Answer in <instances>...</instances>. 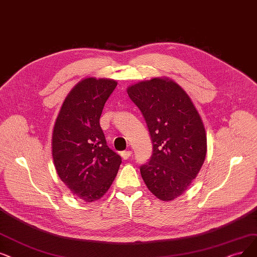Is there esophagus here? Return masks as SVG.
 I'll return each instance as SVG.
<instances>
[{"label": "esophagus", "instance_id": "esophagus-1", "mask_svg": "<svg viewBox=\"0 0 257 257\" xmlns=\"http://www.w3.org/2000/svg\"><path fill=\"white\" fill-rule=\"evenodd\" d=\"M131 156H132V152L131 151H124V152L121 153V157L124 159V160L128 159Z\"/></svg>", "mask_w": 257, "mask_h": 257}]
</instances>
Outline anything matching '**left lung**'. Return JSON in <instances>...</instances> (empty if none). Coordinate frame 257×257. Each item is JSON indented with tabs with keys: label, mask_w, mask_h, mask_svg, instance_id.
<instances>
[{
	"label": "left lung",
	"mask_w": 257,
	"mask_h": 257,
	"mask_svg": "<svg viewBox=\"0 0 257 257\" xmlns=\"http://www.w3.org/2000/svg\"><path fill=\"white\" fill-rule=\"evenodd\" d=\"M126 91L153 141V155L140 168L142 179L158 199L171 201L191 186L206 158L201 117L186 90L167 77L140 81Z\"/></svg>",
	"instance_id": "left-lung-1"
}]
</instances>
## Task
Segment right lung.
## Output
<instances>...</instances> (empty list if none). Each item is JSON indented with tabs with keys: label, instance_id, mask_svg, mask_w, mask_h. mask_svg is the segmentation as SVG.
I'll list each match as a JSON object with an SVG mask.
<instances>
[{
	"label": "right lung",
	"instance_id": "right-lung-1",
	"mask_svg": "<svg viewBox=\"0 0 257 257\" xmlns=\"http://www.w3.org/2000/svg\"><path fill=\"white\" fill-rule=\"evenodd\" d=\"M117 84L106 78L81 80L63 101L54 125L51 153L57 174L74 196L86 202L103 196L121 164L99 123Z\"/></svg>",
	"mask_w": 257,
	"mask_h": 257
}]
</instances>
